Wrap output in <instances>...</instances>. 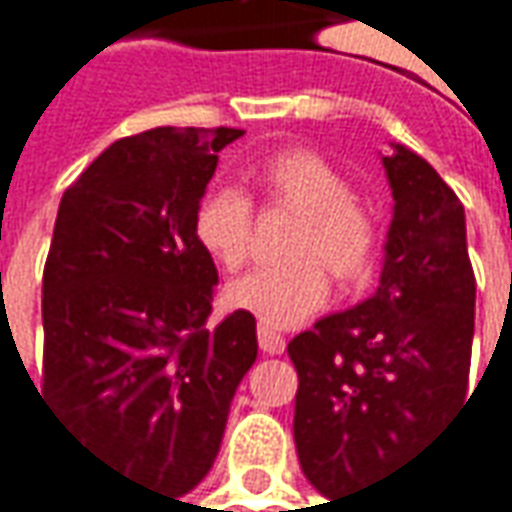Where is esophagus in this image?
<instances>
[{"label": "esophagus", "instance_id": "34e87169", "mask_svg": "<svg viewBox=\"0 0 512 512\" xmlns=\"http://www.w3.org/2000/svg\"><path fill=\"white\" fill-rule=\"evenodd\" d=\"M257 343H260L263 354H283L286 351V337L277 334L274 328L263 326V323L257 326Z\"/></svg>", "mask_w": 512, "mask_h": 512}]
</instances>
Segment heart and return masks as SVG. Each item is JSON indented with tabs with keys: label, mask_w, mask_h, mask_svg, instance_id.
I'll return each instance as SVG.
<instances>
[{
	"label": "heart",
	"mask_w": 512,
	"mask_h": 512,
	"mask_svg": "<svg viewBox=\"0 0 512 512\" xmlns=\"http://www.w3.org/2000/svg\"><path fill=\"white\" fill-rule=\"evenodd\" d=\"M260 201L283 206L303 223L291 238L283 266L255 269L226 289L229 306L255 314L263 326L291 328L326 306L328 274L340 286H360L374 269L379 223L374 212L354 201V186L323 155L283 150L252 169ZM255 209L235 186H215L192 215V238L226 272H238L252 249Z\"/></svg>",
	"instance_id": "obj_1"
}]
</instances>
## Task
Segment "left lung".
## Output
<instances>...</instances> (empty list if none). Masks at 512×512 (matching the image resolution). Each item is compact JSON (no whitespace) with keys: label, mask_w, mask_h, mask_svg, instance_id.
Listing matches in <instances>:
<instances>
[{"label":"left lung","mask_w":512,"mask_h":512,"mask_svg":"<svg viewBox=\"0 0 512 512\" xmlns=\"http://www.w3.org/2000/svg\"><path fill=\"white\" fill-rule=\"evenodd\" d=\"M394 195L374 297L289 343L294 445L328 499L382 482L465 402L476 314L465 206L402 144L382 158Z\"/></svg>","instance_id":"8db88e82"}]
</instances>
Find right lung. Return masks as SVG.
<instances>
[{
    "instance_id": "right-lung-1",
    "label": "right lung",
    "mask_w": 512,
    "mask_h": 512,
    "mask_svg": "<svg viewBox=\"0 0 512 512\" xmlns=\"http://www.w3.org/2000/svg\"><path fill=\"white\" fill-rule=\"evenodd\" d=\"M243 130L155 127L67 186L42 280V397L87 453L172 499L221 450L257 360L255 317L209 326L218 269L192 215Z\"/></svg>"
}]
</instances>
